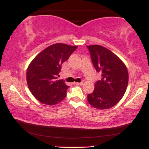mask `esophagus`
Wrapping results in <instances>:
<instances>
[{
    "instance_id": "1",
    "label": "esophagus",
    "mask_w": 149,
    "mask_h": 149,
    "mask_svg": "<svg viewBox=\"0 0 149 149\" xmlns=\"http://www.w3.org/2000/svg\"><path fill=\"white\" fill-rule=\"evenodd\" d=\"M75 85H79V86H81L83 84V82H75Z\"/></svg>"
}]
</instances>
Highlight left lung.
<instances>
[{
    "instance_id": "left-lung-1",
    "label": "left lung",
    "mask_w": 149,
    "mask_h": 149,
    "mask_svg": "<svg viewBox=\"0 0 149 149\" xmlns=\"http://www.w3.org/2000/svg\"><path fill=\"white\" fill-rule=\"evenodd\" d=\"M96 72L101 78L95 91L88 95V101L98 109H108L118 103L128 84V72L124 63L116 54L100 45L87 46Z\"/></svg>"
}]
</instances>
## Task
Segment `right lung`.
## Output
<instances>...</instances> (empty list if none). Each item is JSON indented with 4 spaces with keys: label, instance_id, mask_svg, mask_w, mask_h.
I'll use <instances>...</instances> for the list:
<instances>
[{
    "label": "right lung",
    "instance_id": "right-lung-1",
    "mask_svg": "<svg viewBox=\"0 0 149 149\" xmlns=\"http://www.w3.org/2000/svg\"><path fill=\"white\" fill-rule=\"evenodd\" d=\"M77 46L63 43L52 45L31 61L26 72V80L33 96L42 103L54 105L66 96L69 86L57 79L61 65L70 57Z\"/></svg>",
    "mask_w": 149,
    "mask_h": 149
}]
</instances>
